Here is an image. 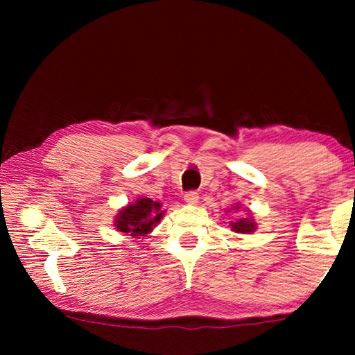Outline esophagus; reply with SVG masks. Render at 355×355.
<instances>
[{"mask_svg":"<svg viewBox=\"0 0 355 355\" xmlns=\"http://www.w3.org/2000/svg\"><path fill=\"white\" fill-rule=\"evenodd\" d=\"M184 200L188 203H197L199 202V192L197 191H188L184 194Z\"/></svg>","mask_w":355,"mask_h":355,"instance_id":"34e87169","label":"esophagus"}]
</instances>
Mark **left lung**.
Returning a JSON list of instances; mask_svg holds the SVG:
<instances>
[{
    "mask_svg": "<svg viewBox=\"0 0 355 355\" xmlns=\"http://www.w3.org/2000/svg\"><path fill=\"white\" fill-rule=\"evenodd\" d=\"M232 228L238 233H252L255 230V224L249 219H243V220H238V222H233Z\"/></svg>",
    "mask_w": 355,
    "mask_h": 355,
    "instance_id": "left-lung-1",
    "label": "left lung"
}]
</instances>
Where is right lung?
Segmentation results:
<instances>
[{
	"label": "right lung",
	"instance_id": "1",
	"mask_svg": "<svg viewBox=\"0 0 355 355\" xmlns=\"http://www.w3.org/2000/svg\"><path fill=\"white\" fill-rule=\"evenodd\" d=\"M159 208V203L152 199L136 200L133 205H128L120 211L116 218V227L119 232L131 233V236L147 235L163 216Z\"/></svg>",
	"mask_w": 355,
	"mask_h": 355
}]
</instances>
